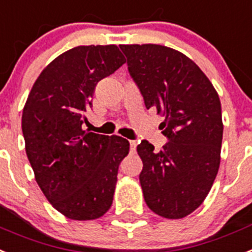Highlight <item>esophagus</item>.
I'll use <instances>...</instances> for the list:
<instances>
[{
    "instance_id": "esophagus-1",
    "label": "esophagus",
    "mask_w": 252,
    "mask_h": 252,
    "mask_svg": "<svg viewBox=\"0 0 252 252\" xmlns=\"http://www.w3.org/2000/svg\"><path fill=\"white\" fill-rule=\"evenodd\" d=\"M129 145H130V152H132V154H134V152H136L137 142L136 141H129Z\"/></svg>"
}]
</instances>
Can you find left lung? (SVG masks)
Returning a JSON list of instances; mask_svg holds the SVG:
<instances>
[{"label": "left lung", "mask_w": 252, "mask_h": 252, "mask_svg": "<svg viewBox=\"0 0 252 252\" xmlns=\"http://www.w3.org/2000/svg\"><path fill=\"white\" fill-rule=\"evenodd\" d=\"M146 109L165 118L160 152L142 141L139 174L145 201L168 219L187 217L204 202L218 174L223 139L220 100L208 77L179 51L160 44H120Z\"/></svg>", "instance_id": "left-lung-1"}]
</instances>
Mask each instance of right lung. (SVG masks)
<instances>
[{"mask_svg":"<svg viewBox=\"0 0 252 252\" xmlns=\"http://www.w3.org/2000/svg\"><path fill=\"white\" fill-rule=\"evenodd\" d=\"M126 63L115 44L78 46L44 67L23 110L25 151L51 205L74 220L102 217L129 142L83 129L97 83Z\"/></svg>","mask_w":252,"mask_h":252,"instance_id":"1","label":"right lung"}]
</instances>
